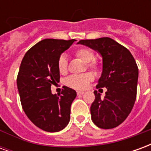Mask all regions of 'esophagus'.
Segmentation results:
<instances>
[{"label":"esophagus","instance_id":"34e87169","mask_svg":"<svg viewBox=\"0 0 151 151\" xmlns=\"http://www.w3.org/2000/svg\"><path fill=\"white\" fill-rule=\"evenodd\" d=\"M77 94H78V95H83V94H84V91H77Z\"/></svg>","mask_w":151,"mask_h":151}]
</instances>
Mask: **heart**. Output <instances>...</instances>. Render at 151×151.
I'll use <instances>...</instances> for the list:
<instances>
[{"label":"heart","instance_id":"heart-1","mask_svg":"<svg viewBox=\"0 0 151 151\" xmlns=\"http://www.w3.org/2000/svg\"><path fill=\"white\" fill-rule=\"evenodd\" d=\"M75 55L85 63H88V67L91 69H97V63L95 62V53L87 47L79 48L75 52ZM57 67L60 73H65L68 70V60L65 54H61L57 60ZM94 79L91 73L73 74L68 77L65 80V84L71 88L76 90H83L88 86L89 83Z\"/></svg>","mask_w":151,"mask_h":151}]
</instances>
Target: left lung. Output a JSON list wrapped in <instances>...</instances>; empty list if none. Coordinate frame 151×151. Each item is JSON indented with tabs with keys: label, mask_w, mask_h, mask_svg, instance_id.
<instances>
[{
	"label": "left lung",
	"mask_w": 151,
	"mask_h": 151,
	"mask_svg": "<svg viewBox=\"0 0 151 151\" xmlns=\"http://www.w3.org/2000/svg\"><path fill=\"white\" fill-rule=\"evenodd\" d=\"M97 51L103 58V71L96 88L106 87L104 99L94 91L91 120L104 129L117 127L133 109L137 97L138 68L126 47L108 37L82 40L78 43Z\"/></svg>",
	"instance_id": "obj_1"
}]
</instances>
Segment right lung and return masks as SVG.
<instances>
[{
    "mask_svg": "<svg viewBox=\"0 0 151 151\" xmlns=\"http://www.w3.org/2000/svg\"><path fill=\"white\" fill-rule=\"evenodd\" d=\"M75 40L45 39L28 50L19 68L17 86L26 115L41 129L62 130L70 120V107L77 96L64 86L60 95L52 94L51 86L60 82L57 60Z\"/></svg>",
    "mask_w": 151,
    "mask_h": 151,
    "instance_id": "right-lung-1",
    "label": "right lung"
}]
</instances>
